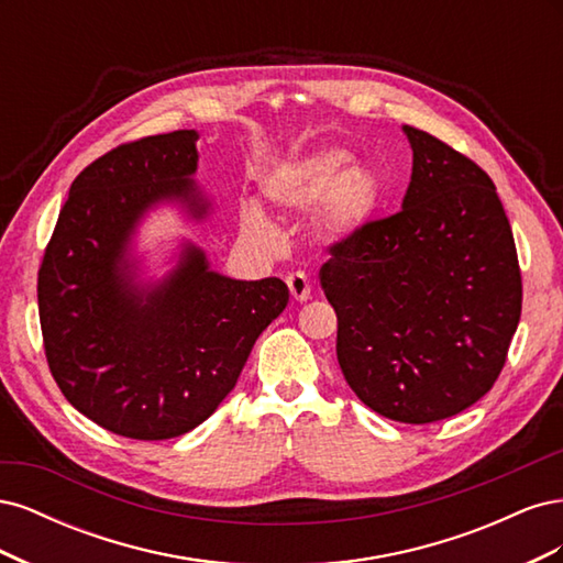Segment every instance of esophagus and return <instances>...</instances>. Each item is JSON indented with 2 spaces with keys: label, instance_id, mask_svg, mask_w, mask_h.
Instances as JSON below:
<instances>
[{
  "label": "esophagus",
  "instance_id": "esophagus-1",
  "mask_svg": "<svg viewBox=\"0 0 563 563\" xmlns=\"http://www.w3.org/2000/svg\"><path fill=\"white\" fill-rule=\"evenodd\" d=\"M286 284H288V291H291V296L298 302H305L312 296V284L308 275H302V272H291V275L286 277Z\"/></svg>",
  "mask_w": 563,
  "mask_h": 563
}]
</instances>
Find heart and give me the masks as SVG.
I'll use <instances>...</instances> for the list:
<instances>
[{
	"instance_id": "1",
	"label": "heart",
	"mask_w": 563,
	"mask_h": 563,
	"mask_svg": "<svg viewBox=\"0 0 563 563\" xmlns=\"http://www.w3.org/2000/svg\"><path fill=\"white\" fill-rule=\"evenodd\" d=\"M263 190L272 203L286 211H308L319 201L314 228L323 240H347L360 232L376 211L383 180L376 168L350 159L343 147H314L286 157L263 178ZM242 223L251 234H269L272 225L261 207L249 203Z\"/></svg>"
}]
</instances>
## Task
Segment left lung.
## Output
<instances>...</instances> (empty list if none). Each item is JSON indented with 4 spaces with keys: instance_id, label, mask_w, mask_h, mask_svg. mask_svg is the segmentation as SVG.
Returning <instances> with one entry per match:
<instances>
[{
    "instance_id": "left-lung-1",
    "label": "left lung",
    "mask_w": 563,
    "mask_h": 563,
    "mask_svg": "<svg viewBox=\"0 0 563 563\" xmlns=\"http://www.w3.org/2000/svg\"><path fill=\"white\" fill-rule=\"evenodd\" d=\"M404 133L413 172L401 211L331 244L319 282L354 395L389 420L428 424L498 380L521 317V269L484 168L420 129Z\"/></svg>"
}]
</instances>
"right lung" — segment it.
I'll use <instances>...</instances> for the list:
<instances>
[{
  "mask_svg": "<svg viewBox=\"0 0 563 563\" xmlns=\"http://www.w3.org/2000/svg\"><path fill=\"white\" fill-rule=\"evenodd\" d=\"M197 131L124 143L75 178L46 244L40 323L51 376L79 413L119 437L159 441L195 430L223 401L288 286L209 269L187 244L155 286L133 282L126 246L159 201L209 213L192 180Z\"/></svg>",
  "mask_w": 563,
  "mask_h": 563,
  "instance_id": "1",
  "label": "right lung"
}]
</instances>
